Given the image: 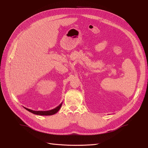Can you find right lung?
I'll list each match as a JSON object with an SVG mask.
<instances>
[{"label":"right lung","mask_w":148,"mask_h":148,"mask_svg":"<svg viewBox=\"0 0 148 148\" xmlns=\"http://www.w3.org/2000/svg\"><path fill=\"white\" fill-rule=\"evenodd\" d=\"M62 102L59 106H58L57 107H56L55 109L50 110H46V111H42V110L41 111H39V110L36 111V110H31V109H28V108H25V109L27 110L28 111L30 112L33 113L34 114H36V115H52L56 114L57 112L60 110V107L62 106Z\"/></svg>","instance_id":"obj_1"}]
</instances>
